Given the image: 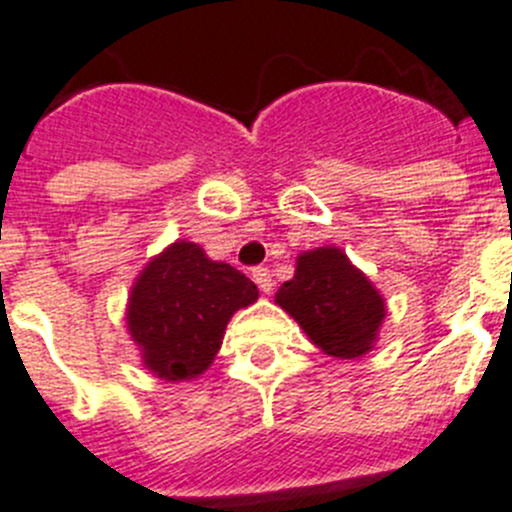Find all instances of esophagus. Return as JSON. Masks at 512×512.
Listing matches in <instances>:
<instances>
[{
	"label": "esophagus",
	"instance_id": "34e87169",
	"mask_svg": "<svg viewBox=\"0 0 512 512\" xmlns=\"http://www.w3.org/2000/svg\"><path fill=\"white\" fill-rule=\"evenodd\" d=\"M252 280H255L257 288H260L265 295L272 293V285L275 283H272V275L267 267H255V270H252Z\"/></svg>",
	"mask_w": 512,
	"mask_h": 512
}]
</instances>
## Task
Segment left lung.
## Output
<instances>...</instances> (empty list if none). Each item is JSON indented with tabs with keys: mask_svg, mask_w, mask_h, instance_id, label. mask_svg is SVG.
<instances>
[{
	"mask_svg": "<svg viewBox=\"0 0 512 512\" xmlns=\"http://www.w3.org/2000/svg\"><path fill=\"white\" fill-rule=\"evenodd\" d=\"M275 303L293 315L305 336L333 358H358L374 348L386 315L384 298L338 247L303 252L293 280Z\"/></svg>",
	"mask_w": 512,
	"mask_h": 512,
	"instance_id": "1",
	"label": "left lung"
}]
</instances>
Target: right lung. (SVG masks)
I'll list each match as a JSON object with an SVG mask.
<instances>
[{
  "mask_svg": "<svg viewBox=\"0 0 512 512\" xmlns=\"http://www.w3.org/2000/svg\"><path fill=\"white\" fill-rule=\"evenodd\" d=\"M257 300V285L194 242L179 240L148 262L128 298V333L143 366L166 381L209 369L234 310Z\"/></svg>",
  "mask_w": 512,
  "mask_h": 512,
  "instance_id": "1",
  "label": "right lung"
}]
</instances>
